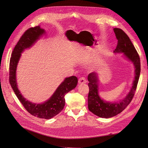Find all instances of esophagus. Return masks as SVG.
Segmentation results:
<instances>
[{
	"instance_id": "esophagus-1",
	"label": "esophagus",
	"mask_w": 148,
	"mask_h": 148,
	"mask_svg": "<svg viewBox=\"0 0 148 148\" xmlns=\"http://www.w3.org/2000/svg\"><path fill=\"white\" fill-rule=\"evenodd\" d=\"M86 82H87V80H86V79L84 78V77H81V78H80L79 80V84H84L86 83Z\"/></svg>"
}]
</instances>
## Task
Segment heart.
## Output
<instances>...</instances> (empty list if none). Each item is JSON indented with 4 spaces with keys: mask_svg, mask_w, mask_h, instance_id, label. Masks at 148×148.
Instances as JSON below:
<instances>
[{
    "mask_svg": "<svg viewBox=\"0 0 148 148\" xmlns=\"http://www.w3.org/2000/svg\"><path fill=\"white\" fill-rule=\"evenodd\" d=\"M99 66V64L98 63V62H95V63H94L92 66H91V68L92 69H95V68H97Z\"/></svg>",
    "mask_w": 148,
    "mask_h": 148,
    "instance_id": "b5f03b06",
    "label": "heart"
}]
</instances>
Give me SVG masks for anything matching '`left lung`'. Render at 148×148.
I'll list each match as a JSON object with an SVG mask.
<instances>
[{
    "mask_svg": "<svg viewBox=\"0 0 148 148\" xmlns=\"http://www.w3.org/2000/svg\"><path fill=\"white\" fill-rule=\"evenodd\" d=\"M114 32L118 40V44L113 53H123L127 59L133 64L134 70V80L130 92L127 96L119 102H108L103 99L98 92V74L92 72L88 75V108L94 114L103 118H109L121 113L133 99L137 88L140 74V60L134 46L128 35L119 28H114Z\"/></svg>",
    "mask_w": 148,
    "mask_h": 148,
    "instance_id": "obj_1",
    "label": "left lung"
}]
</instances>
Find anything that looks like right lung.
<instances>
[{"mask_svg": "<svg viewBox=\"0 0 148 148\" xmlns=\"http://www.w3.org/2000/svg\"><path fill=\"white\" fill-rule=\"evenodd\" d=\"M45 31L40 26L27 29L15 46L10 59V82L11 87L21 103L32 115L39 118L50 119L59 114L65 106V95L74 89L78 83L75 76L66 77L53 93L51 97L41 104L33 103L23 97L18 88L16 71L21 53L25 49L31 47Z\"/></svg>", "mask_w": 148, "mask_h": 148, "instance_id": "obj_1", "label": "right lung"}]
</instances>
